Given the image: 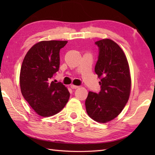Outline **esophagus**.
<instances>
[{"mask_svg": "<svg viewBox=\"0 0 155 155\" xmlns=\"http://www.w3.org/2000/svg\"><path fill=\"white\" fill-rule=\"evenodd\" d=\"M71 88H72V89H77V88H78V86H76V85H74V84H71Z\"/></svg>", "mask_w": 155, "mask_h": 155, "instance_id": "obj_1", "label": "esophagus"}]
</instances>
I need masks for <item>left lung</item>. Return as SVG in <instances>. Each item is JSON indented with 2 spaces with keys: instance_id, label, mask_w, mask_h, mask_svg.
I'll list each match as a JSON object with an SVG mask.
<instances>
[{
  "instance_id": "8db88e82",
  "label": "left lung",
  "mask_w": 155,
  "mask_h": 155,
  "mask_svg": "<svg viewBox=\"0 0 155 155\" xmlns=\"http://www.w3.org/2000/svg\"><path fill=\"white\" fill-rule=\"evenodd\" d=\"M95 45L98 56L94 71L101 78V91L98 93L90 91L85 106L92 119L104 123L117 117L126 105L131 79L126 56L116 42L103 39Z\"/></svg>"
}]
</instances>
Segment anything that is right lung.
<instances>
[{
	"mask_svg": "<svg viewBox=\"0 0 155 155\" xmlns=\"http://www.w3.org/2000/svg\"><path fill=\"white\" fill-rule=\"evenodd\" d=\"M67 41H41L28 51L20 73L23 97L36 113L50 117L59 113L69 99L70 93L62 83L52 81L59 70L60 50Z\"/></svg>",
	"mask_w": 155,
	"mask_h": 155,
	"instance_id": "add662e5",
	"label": "right lung"
}]
</instances>
